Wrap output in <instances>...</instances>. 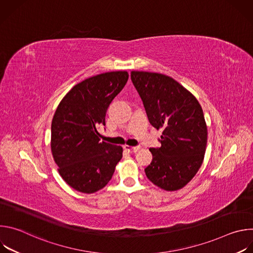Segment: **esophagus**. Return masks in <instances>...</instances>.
I'll return each instance as SVG.
<instances>
[{"label": "esophagus", "mask_w": 253, "mask_h": 253, "mask_svg": "<svg viewBox=\"0 0 253 253\" xmlns=\"http://www.w3.org/2000/svg\"><path fill=\"white\" fill-rule=\"evenodd\" d=\"M124 149L127 150L129 153H136L140 149V146H128V145H125Z\"/></svg>", "instance_id": "esophagus-1"}]
</instances>
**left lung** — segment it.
<instances>
[{
    "label": "left lung",
    "instance_id": "8db88e82",
    "mask_svg": "<svg viewBox=\"0 0 253 253\" xmlns=\"http://www.w3.org/2000/svg\"><path fill=\"white\" fill-rule=\"evenodd\" d=\"M150 124L162 129L161 147L149 149L145 174L156 186L174 191L199 170L207 143V127L197 99L173 78L151 72H131Z\"/></svg>",
    "mask_w": 253,
    "mask_h": 253
}]
</instances>
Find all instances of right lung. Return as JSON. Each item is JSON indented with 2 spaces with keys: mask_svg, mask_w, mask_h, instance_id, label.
<instances>
[{
  "mask_svg": "<svg viewBox=\"0 0 253 253\" xmlns=\"http://www.w3.org/2000/svg\"><path fill=\"white\" fill-rule=\"evenodd\" d=\"M126 71L108 72L72 88L52 121L51 149L59 173L72 188L94 193L110 181L122 158L121 146L100 140L108 107L128 81Z\"/></svg>",
  "mask_w": 253,
  "mask_h": 253,
  "instance_id": "add662e5",
  "label": "right lung"
}]
</instances>
